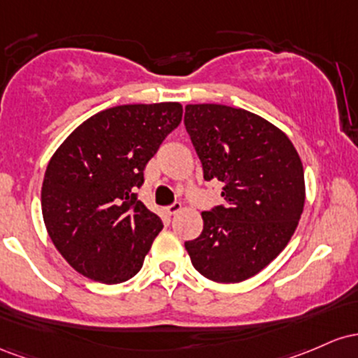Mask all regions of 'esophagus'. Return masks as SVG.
<instances>
[{
    "label": "esophagus",
    "instance_id": "esophagus-1",
    "mask_svg": "<svg viewBox=\"0 0 358 358\" xmlns=\"http://www.w3.org/2000/svg\"><path fill=\"white\" fill-rule=\"evenodd\" d=\"M180 210H182V204H180L179 201H176V203H172L171 206L166 208V213H167V215L172 216V215H176V213H179Z\"/></svg>",
    "mask_w": 358,
    "mask_h": 358
}]
</instances>
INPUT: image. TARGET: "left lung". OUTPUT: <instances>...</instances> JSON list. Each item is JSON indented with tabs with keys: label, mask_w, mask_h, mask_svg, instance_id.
Instances as JSON below:
<instances>
[{
	"label": "left lung",
	"mask_w": 358,
	"mask_h": 358,
	"mask_svg": "<svg viewBox=\"0 0 358 358\" xmlns=\"http://www.w3.org/2000/svg\"><path fill=\"white\" fill-rule=\"evenodd\" d=\"M184 125L204 180L224 184V204L201 213L203 231L184 247L206 279L242 282L267 267L298 227L303 164L284 131L242 108L187 104Z\"/></svg>",
	"instance_id": "obj_1"
}]
</instances>
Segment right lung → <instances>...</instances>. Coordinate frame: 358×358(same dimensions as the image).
<instances>
[{"instance_id": "obj_1", "label": "right lung", "mask_w": 358, "mask_h": 358, "mask_svg": "<svg viewBox=\"0 0 358 358\" xmlns=\"http://www.w3.org/2000/svg\"><path fill=\"white\" fill-rule=\"evenodd\" d=\"M182 120L179 103L122 104L87 118L47 166L49 236L87 279L120 284L142 268L162 222L136 198L143 169Z\"/></svg>"}]
</instances>
